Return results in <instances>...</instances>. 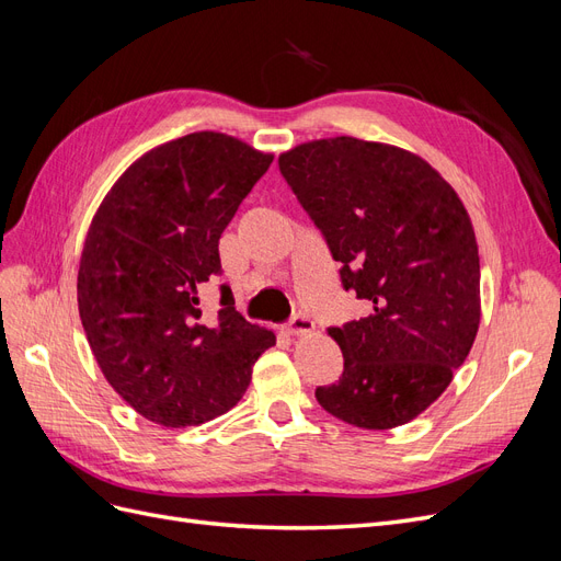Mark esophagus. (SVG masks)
Wrapping results in <instances>:
<instances>
[{"label":"esophagus","mask_w":561,"mask_h":561,"mask_svg":"<svg viewBox=\"0 0 561 561\" xmlns=\"http://www.w3.org/2000/svg\"><path fill=\"white\" fill-rule=\"evenodd\" d=\"M313 328H316V322L307 316V313H295L293 318H290V322H287V332L290 334H295V336H301V334H309V332H313Z\"/></svg>","instance_id":"1"}]
</instances>
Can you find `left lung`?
Listing matches in <instances>:
<instances>
[{
  "label": "left lung",
  "instance_id": "left-lung-1",
  "mask_svg": "<svg viewBox=\"0 0 561 561\" xmlns=\"http://www.w3.org/2000/svg\"><path fill=\"white\" fill-rule=\"evenodd\" d=\"M278 168L342 264L344 290L371 304L367 318L330 328L344 371L316 400L351 426H402L445 393L480 328L463 203L416 154L346 135L285 151Z\"/></svg>",
  "mask_w": 561,
  "mask_h": 561
}]
</instances>
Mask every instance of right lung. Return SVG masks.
Instances as JSON below:
<instances>
[{"label":"right lung","mask_w":561,"mask_h":561,"mask_svg":"<svg viewBox=\"0 0 561 561\" xmlns=\"http://www.w3.org/2000/svg\"><path fill=\"white\" fill-rule=\"evenodd\" d=\"M271 161L225 133L184 135L135 161L91 222L77 278L83 332L110 386L165 428L229 412L276 344L233 309L229 285L215 320L198 304L222 274L219 236Z\"/></svg>","instance_id":"obj_1"}]
</instances>
